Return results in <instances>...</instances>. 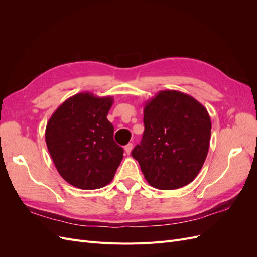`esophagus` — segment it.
Listing matches in <instances>:
<instances>
[{
  "instance_id": "1",
  "label": "esophagus",
  "mask_w": 257,
  "mask_h": 257,
  "mask_svg": "<svg viewBox=\"0 0 257 257\" xmlns=\"http://www.w3.org/2000/svg\"><path fill=\"white\" fill-rule=\"evenodd\" d=\"M132 149H133V144H127L125 147H124V150H125L126 154H130L132 152Z\"/></svg>"
}]
</instances>
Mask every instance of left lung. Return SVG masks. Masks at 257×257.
Wrapping results in <instances>:
<instances>
[{
	"instance_id": "8db88e82",
	"label": "left lung",
	"mask_w": 257,
	"mask_h": 257,
	"mask_svg": "<svg viewBox=\"0 0 257 257\" xmlns=\"http://www.w3.org/2000/svg\"><path fill=\"white\" fill-rule=\"evenodd\" d=\"M145 132L132 151L151 186L176 190L188 185L203 167L210 146L211 120L191 95L160 91L144 107Z\"/></svg>"
}]
</instances>
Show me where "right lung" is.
I'll return each mask as SVG.
<instances>
[{"instance_id": "obj_1", "label": "right lung", "mask_w": 257, "mask_h": 257, "mask_svg": "<svg viewBox=\"0 0 257 257\" xmlns=\"http://www.w3.org/2000/svg\"><path fill=\"white\" fill-rule=\"evenodd\" d=\"M112 96L81 92L68 97L52 113L45 132L46 145L58 173L71 185L95 190L109 183L123 159L113 141L107 114Z\"/></svg>"}]
</instances>
